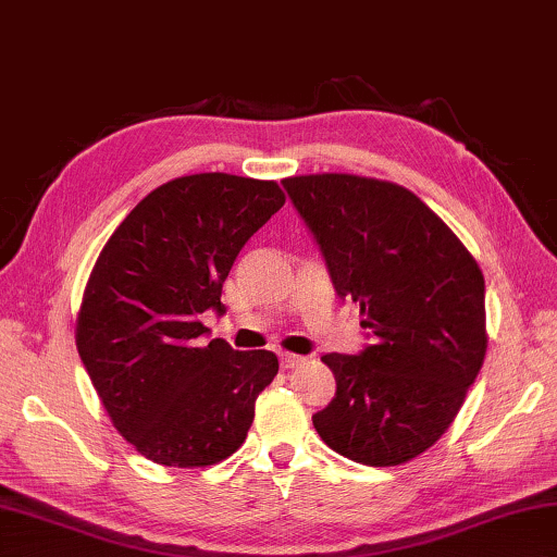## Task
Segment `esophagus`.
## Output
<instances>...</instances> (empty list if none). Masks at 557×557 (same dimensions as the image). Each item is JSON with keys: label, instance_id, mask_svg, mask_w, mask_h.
I'll return each mask as SVG.
<instances>
[{"label": "esophagus", "instance_id": "34e87169", "mask_svg": "<svg viewBox=\"0 0 557 557\" xmlns=\"http://www.w3.org/2000/svg\"><path fill=\"white\" fill-rule=\"evenodd\" d=\"M280 362H282V368H299V366H305L307 362V358L305 356H295V352H282L280 356Z\"/></svg>", "mask_w": 557, "mask_h": 557}]
</instances>
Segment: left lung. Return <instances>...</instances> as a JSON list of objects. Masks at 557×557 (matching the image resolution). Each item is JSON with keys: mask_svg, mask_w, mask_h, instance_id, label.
<instances>
[{"mask_svg": "<svg viewBox=\"0 0 557 557\" xmlns=\"http://www.w3.org/2000/svg\"><path fill=\"white\" fill-rule=\"evenodd\" d=\"M317 236L341 297L375 343L329 352L336 397L313 413L346 458L392 468L429 450L458 417L487 352L484 275L446 221L397 182L348 173L282 180Z\"/></svg>", "mask_w": 557, "mask_h": 557, "instance_id": "1", "label": "left lung"}]
</instances>
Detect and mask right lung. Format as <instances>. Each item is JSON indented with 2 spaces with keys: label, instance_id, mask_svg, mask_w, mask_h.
Here are the masks:
<instances>
[{
  "label": "right lung",
  "instance_id": "obj_1",
  "mask_svg": "<svg viewBox=\"0 0 557 557\" xmlns=\"http://www.w3.org/2000/svg\"><path fill=\"white\" fill-rule=\"evenodd\" d=\"M282 205L275 180L175 177L140 199L99 252L75 343L111 423L144 458L207 468L246 441L277 356L205 343L199 317L224 311L231 265Z\"/></svg>",
  "mask_w": 557,
  "mask_h": 557
}]
</instances>
